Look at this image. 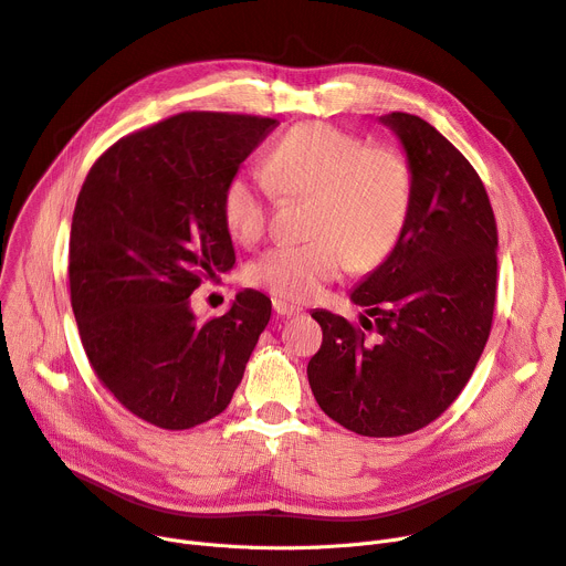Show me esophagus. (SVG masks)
Returning a JSON list of instances; mask_svg holds the SVG:
<instances>
[{
	"label": "esophagus",
	"instance_id": "obj_1",
	"mask_svg": "<svg viewBox=\"0 0 566 566\" xmlns=\"http://www.w3.org/2000/svg\"><path fill=\"white\" fill-rule=\"evenodd\" d=\"M273 310H275V314L282 316V318H291V316L303 312V307L289 303V300H284V297H273Z\"/></svg>",
	"mask_w": 566,
	"mask_h": 566
}]
</instances>
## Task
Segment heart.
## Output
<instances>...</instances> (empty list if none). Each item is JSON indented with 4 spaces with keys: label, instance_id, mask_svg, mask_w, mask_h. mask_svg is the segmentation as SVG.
Segmentation results:
<instances>
[{
    "label": "heart",
    "instance_id": "heart-1",
    "mask_svg": "<svg viewBox=\"0 0 566 566\" xmlns=\"http://www.w3.org/2000/svg\"><path fill=\"white\" fill-rule=\"evenodd\" d=\"M269 177L237 170L222 188V218L241 241H254L280 196L312 198L307 243L275 245L248 266V280L310 300L346 271H373L398 248L413 205L411 166L391 145L325 123L286 132L266 159Z\"/></svg>",
    "mask_w": 566,
    "mask_h": 566
}]
</instances>
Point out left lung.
Wrapping results in <instances>:
<instances>
[{
	"instance_id": "1",
	"label": "left lung",
	"mask_w": 566,
	"mask_h": 566,
	"mask_svg": "<svg viewBox=\"0 0 566 566\" xmlns=\"http://www.w3.org/2000/svg\"><path fill=\"white\" fill-rule=\"evenodd\" d=\"M402 143L413 177L405 234L350 300L361 326L325 310L307 378L327 417L364 437H400L453 405L492 332L496 218L484 184L430 123L380 118Z\"/></svg>"
}]
</instances>
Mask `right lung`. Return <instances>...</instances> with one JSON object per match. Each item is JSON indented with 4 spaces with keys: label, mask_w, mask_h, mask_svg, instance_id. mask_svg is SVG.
<instances>
[{
    "label": "right lung",
    "mask_w": 566,
    "mask_h": 566,
    "mask_svg": "<svg viewBox=\"0 0 566 566\" xmlns=\"http://www.w3.org/2000/svg\"><path fill=\"white\" fill-rule=\"evenodd\" d=\"M277 120L186 111L93 164L72 213L70 303L99 382L138 419L188 430L230 405L271 321L245 289L200 323L191 293L237 261L222 188Z\"/></svg>",
    "instance_id": "add662e5"
}]
</instances>
